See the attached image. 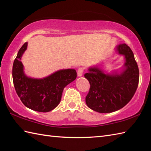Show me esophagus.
I'll return each instance as SVG.
<instances>
[{"label":"esophagus","instance_id":"34e87169","mask_svg":"<svg viewBox=\"0 0 151 151\" xmlns=\"http://www.w3.org/2000/svg\"><path fill=\"white\" fill-rule=\"evenodd\" d=\"M83 71H84V69L82 68H79L77 70V75L78 77H81L83 75Z\"/></svg>","mask_w":151,"mask_h":151}]
</instances>
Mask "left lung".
Listing matches in <instances>:
<instances>
[{
	"label": "left lung",
	"mask_w": 151,
	"mask_h": 151,
	"mask_svg": "<svg viewBox=\"0 0 151 151\" xmlns=\"http://www.w3.org/2000/svg\"><path fill=\"white\" fill-rule=\"evenodd\" d=\"M115 52L124 57L120 69L108 72L103 62L89 67L84 75L90 84L86 97L88 106L99 113H111L123 108L132 99L139 82V69L132 50L125 43L115 47Z\"/></svg>",
	"instance_id": "left-lung-1"
}]
</instances>
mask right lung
Masks as SVG:
<instances>
[{
    "instance_id": "right-lung-1",
    "label": "right lung",
    "mask_w": 151,
    "mask_h": 151,
    "mask_svg": "<svg viewBox=\"0 0 151 151\" xmlns=\"http://www.w3.org/2000/svg\"><path fill=\"white\" fill-rule=\"evenodd\" d=\"M27 46V42L23 44L13 64L15 91L25 106L36 111H50L59 104L64 88L76 79V71L74 69H60L40 78L27 76L21 62Z\"/></svg>"
}]
</instances>
